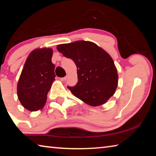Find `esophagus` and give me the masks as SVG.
<instances>
[{"mask_svg":"<svg viewBox=\"0 0 156 156\" xmlns=\"http://www.w3.org/2000/svg\"><path fill=\"white\" fill-rule=\"evenodd\" d=\"M60 79L61 81H65L66 79H67V76H65V77H63V78H60Z\"/></svg>","mask_w":156,"mask_h":156,"instance_id":"1","label":"esophagus"}]
</instances>
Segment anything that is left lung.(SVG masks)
Segmentation results:
<instances>
[{
	"instance_id": "1",
	"label": "left lung",
	"mask_w": 156,
	"mask_h": 156,
	"mask_svg": "<svg viewBox=\"0 0 156 156\" xmlns=\"http://www.w3.org/2000/svg\"><path fill=\"white\" fill-rule=\"evenodd\" d=\"M57 49L73 60L77 67L78 83L68 87L71 92L90 106L105 104L115 94L118 75L110 55L90 41L61 44Z\"/></svg>"
}]
</instances>
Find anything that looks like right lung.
<instances>
[{
	"mask_svg": "<svg viewBox=\"0 0 156 156\" xmlns=\"http://www.w3.org/2000/svg\"><path fill=\"white\" fill-rule=\"evenodd\" d=\"M53 49H36L29 55L17 84L21 105L31 112L42 109L47 95L55 80V66L51 62Z\"/></svg>",
	"mask_w": 156,
	"mask_h": 156,
	"instance_id": "1",
	"label": "right lung"
}]
</instances>
